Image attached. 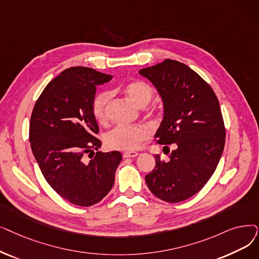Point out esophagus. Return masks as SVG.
Instances as JSON below:
<instances>
[{"instance_id": "esophagus-1", "label": "esophagus", "mask_w": 259, "mask_h": 259, "mask_svg": "<svg viewBox=\"0 0 259 259\" xmlns=\"http://www.w3.org/2000/svg\"><path fill=\"white\" fill-rule=\"evenodd\" d=\"M138 155H139V153L136 151H129V152H125L122 154L123 157H136Z\"/></svg>"}]
</instances>
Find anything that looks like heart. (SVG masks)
Wrapping results in <instances>:
<instances>
[{"instance_id":"1","label":"heart","mask_w":259,"mask_h":259,"mask_svg":"<svg viewBox=\"0 0 259 259\" xmlns=\"http://www.w3.org/2000/svg\"><path fill=\"white\" fill-rule=\"evenodd\" d=\"M123 93L126 94L130 102L137 107L144 108L147 106L153 96V91L149 84L141 80H133L127 83L123 88ZM111 99V93H100L94 100L93 112L98 121H106L107 108ZM150 136L149 129L144 125L136 126H116L107 133L105 143L110 149L134 151L141 147L143 142Z\"/></svg>"}]
</instances>
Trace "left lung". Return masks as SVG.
<instances>
[{"mask_svg":"<svg viewBox=\"0 0 259 259\" xmlns=\"http://www.w3.org/2000/svg\"><path fill=\"white\" fill-rule=\"evenodd\" d=\"M139 73L163 103V119L154 138L169 160L155 154L154 169L145 177L150 192L177 203L196 195L215 172L226 143V129L212 89L186 64L171 59Z\"/></svg>","mask_w":259,"mask_h":259,"instance_id":"8db88e82","label":"left lung"}]
</instances>
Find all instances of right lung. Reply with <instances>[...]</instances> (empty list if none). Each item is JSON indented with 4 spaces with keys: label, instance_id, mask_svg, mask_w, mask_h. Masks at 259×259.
Segmentation results:
<instances>
[{
    "label": "right lung",
    "instance_id": "obj_1",
    "mask_svg": "<svg viewBox=\"0 0 259 259\" xmlns=\"http://www.w3.org/2000/svg\"><path fill=\"white\" fill-rule=\"evenodd\" d=\"M111 79L91 67H70L46 87L31 113L29 142L40 170L55 192L75 205L91 206L108 195L122 157L118 151L94 155L102 146L95 138L96 87Z\"/></svg>",
    "mask_w": 259,
    "mask_h": 259
}]
</instances>
